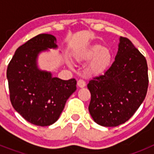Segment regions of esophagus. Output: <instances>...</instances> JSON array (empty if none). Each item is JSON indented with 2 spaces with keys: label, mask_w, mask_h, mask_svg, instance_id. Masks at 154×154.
Instances as JSON below:
<instances>
[{
  "label": "esophagus",
  "mask_w": 154,
  "mask_h": 154,
  "mask_svg": "<svg viewBox=\"0 0 154 154\" xmlns=\"http://www.w3.org/2000/svg\"><path fill=\"white\" fill-rule=\"evenodd\" d=\"M77 85L79 88H83L85 86V82L82 79H79L77 82Z\"/></svg>",
  "instance_id": "1"
}]
</instances>
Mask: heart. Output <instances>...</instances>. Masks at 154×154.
Here are the masks:
<instances>
[{
  "instance_id": "heart-1",
  "label": "heart",
  "mask_w": 154,
  "mask_h": 154,
  "mask_svg": "<svg viewBox=\"0 0 154 154\" xmlns=\"http://www.w3.org/2000/svg\"><path fill=\"white\" fill-rule=\"evenodd\" d=\"M78 62L90 61L87 70L92 75L101 74L110 66L112 60V51L108 48L103 47L100 45H94L75 55ZM71 66L70 62H68Z\"/></svg>"
}]
</instances>
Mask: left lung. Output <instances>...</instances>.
I'll list each match as a JSON object with an SVG mask.
<instances>
[{"label":"left lung","mask_w":154,"mask_h":154,"mask_svg":"<svg viewBox=\"0 0 154 154\" xmlns=\"http://www.w3.org/2000/svg\"><path fill=\"white\" fill-rule=\"evenodd\" d=\"M148 83L146 58L129 39L120 37L113 63L87 85L93 120L107 127L126 123L143 102Z\"/></svg>","instance_id":"8db88e82"}]
</instances>
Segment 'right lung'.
Masks as SVG:
<instances>
[{"label": "right lung", "instance_id": "1", "mask_svg": "<svg viewBox=\"0 0 154 154\" xmlns=\"http://www.w3.org/2000/svg\"><path fill=\"white\" fill-rule=\"evenodd\" d=\"M57 47L55 36L37 35L16 50L7 69L14 109L36 126H50L55 123L67 99L76 90L75 79L62 80L38 68L39 53Z\"/></svg>", "mask_w": 154, "mask_h": 154}]
</instances>
